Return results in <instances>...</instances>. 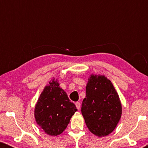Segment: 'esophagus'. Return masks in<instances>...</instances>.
<instances>
[{
    "label": "esophagus",
    "instance_id": "obj_1",
    "mask_svg": "<svg viewBox=\"0 0 148 148\" xmlns=\"http://www.w3.org/2000/svg\"><path fill=\"white\" fill-rule=\"evenodd\" d=\"M75 106H76V108H77V110H79L80 109V107H81V104L79 102H76L75 103Z\"/></svg>",
    "mask_w": 148,
    "mask_h": 148
}]
</instances>
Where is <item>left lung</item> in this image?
Here are the masks:
<instances>
[{"mask_svg":"<svg viewBox=\"0 0 148 148\" xmlns=\"http://www.w3.org/2000/svg\"><path fill=\"white\" fill-rule=\"evenodd\" d=\"M82 104V115L91 133L106 136L116 128L122 114V105L114 86L105 75L91 74Z\"/></svg>","mask_w":148,"mask_h":148,"instance_id":"obj_1","label":"left lung"}]
</instances>
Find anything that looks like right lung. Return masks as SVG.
I'll use <instances>...</instances> for the list:
<instances>
[{"mask_svg":"<svg viewBox=\"0 0 148 148\" xmlns=\"http://www.w3.org/2000/svg\"><path fill=\"white\" fill-rule=\"evenodd\" d=\"M59 85L58 79L52 78L44 88L34 109L37 124L51 136L61 134L77 110Z\"/></svg>","mask_w":148,"mask_h":148,"instance_id":"add662e5","label":"right lung"}]
</instances>
